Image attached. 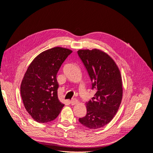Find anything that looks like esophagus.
Wrapping results in <instances>:
<instances>
[{
	"label": "esophagus",
	"instance_id": "1",
	"mask_svg": "<svg viewBox=\"0 0 153 153\" xmlns=\"http://www.w3.org/2000/svg\"><path fill=\"white\" fill-rule=\"evenodd\" d=\"M78 100H77L76 99H73V100H72L70 101V103H71L72 105H76V104H78Z\"/></svg>",
	"mask_w": 153,
	"mask_h": 153
}]
</instances>
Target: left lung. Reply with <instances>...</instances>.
Segmentation results:
<instances>
[{"label":"left lung","mask_w":153,"mask_h":153,"mask_svg":"<svg viewBox=\"0 0 153 153\" xmlns=\"http://www.w3.org/2000/svg\"><path fill=\"white\" fill-rule=\"evenodd\" d=\"M96 93L86 103L87 114L79 122L88 128L105 126L117 114L123 98V82L119 69L109 55L98 49L79 50Z\"/></svg>","instance_id":"left-lung-1"}]
</instances>
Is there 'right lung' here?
Returning <instances> with one entry per match:
<instances>
[{"label":"right lung","instance_id":"add662e5","mask_svg":"<svg viewBox=\"0 0 153 153\" xmlns=\"http://www.w3.org/2000/svg\"><path fill=\"white\" fill-rule=\"evenodd\" d=\"M72 50L54 47L39 53L30 64L20 86L24 106L38 123L50 122L64 106L58 99L57 74Z\"/></svg>","mask_w":153,"mask_h":153}]
</instances>
